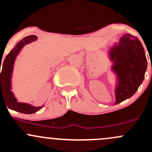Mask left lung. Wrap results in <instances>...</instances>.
<instances>
[{"instance_id": "left-lung-1", "label": "left lung", "mask_w": 152, "mask_h": 152, "mask_svg": "<svg viewBox=\"0 0 152 152\" xmlns=\"http://www.w3.org/2000/svg\"><path fill=\"white\" fill-rule=\"evenodd\" d=\"M113 62L112 70L117 77L115 104L135 94L144 79L147 60L144 49L136 37L125 34L108 52Z\"/></svg>"}]
</instances>
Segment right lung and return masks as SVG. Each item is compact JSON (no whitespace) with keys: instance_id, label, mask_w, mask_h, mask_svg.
Listing matches in <instances>:
<instances>
[{"instance_id":"right-lung-1","label":"right lung","mask_w":152,"mask_h":152,"mask_svg":"<svg viewBox=\"0 0 152 152\" xmlns=\"http://www.w3.org/2000/svg\"><path fill=\"white\" fill-rule=\"evenodd\" d=\"M37 39V37L35 35H30L24 37L17 43L15 47L6 56L1 72V100H3L9 109L23 114L35 113L43 107V106L33 107L30 104L18 102L11 91V77L16 58L24 45L35 41Z\"/></svg>"}]
</instances>
